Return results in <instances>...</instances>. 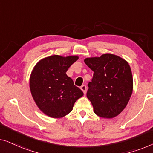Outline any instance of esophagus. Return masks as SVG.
Instances as JSON below:
<instances>
[{
	"label": "esophagus",
	"mask_w": 153,
	"mask_h": 153,
	"mask_svg": "<svg viewBox=\"0 0 153 153\" xmlns=\"http://www.w3.org/2000/svg\"><path fill=\"white\" fill-rule=\"evenodd\" d=\"M81 90L83 92V93L85 94V93H86V90H87L86 85H81Z\"/></svg>",
	"instance_id": "34e87169"
}]
</instances>
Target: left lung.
<instances>
[{
  "mask_svg": "<svg viewBox=\"0 0 153 153\" xmlns=\"http://www.w3.org/2000/svg\"><path fill=\"white\" fill-rule=\"evenodd\" d=\"M94 72L87 97L94 112L104 118L118 116L126 107L133 91V78L127 60L111 53L84 59Z\"/></svg>",
  "mask_w": 153,
  "mask_h": 153,
  "instance_id": "8db88e82",
  "label": "left lung"
}]
</instances>
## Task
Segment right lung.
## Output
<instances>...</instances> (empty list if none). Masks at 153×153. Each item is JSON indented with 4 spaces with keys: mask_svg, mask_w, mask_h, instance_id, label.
Listing matches in <instances>:
<instances>
[{
    "mask_svg": "<svg viewBox=\"0 0 153 153\" xmlns=\"http://www.w3.org/2000/svg\"><path fill=\"white\" fill-rule=\"evenodd\" d=\"M78 59V56L53 55L41 59L33 68L29 81L30 93L37 107L47 116L53 118L65 116L83 95L66 74Z\"/></svg>",
    "mask_w": 153,
    "mask_h": 153,
    "instance_id": "1",
    "label": "right lung"
}]
</instances>
